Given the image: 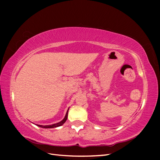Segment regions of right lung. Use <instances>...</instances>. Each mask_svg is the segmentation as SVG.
<instances>
[{
    "instance_id": "add662e5",
    "label": "right lung",
    "mask_w": 160,
    "mask_h": 160,
    "mask_svg": "<svg viewBox=\"0 0 160 160\" xmlns=\"http://www.w3.org/2000/svg\"><path fill=\"white\" fill-rule=\"evenodd\" d=\"M68 111H69V109L67 110V112L66 113V115L65 117H64V118L63 119V120L58 122V123H56V124H52V125H46V126H42V125H38V127H42V128H56V127H60V126H62L64 122H66V120H67V115H68Z\"/></svg>"
}]
</instances>
